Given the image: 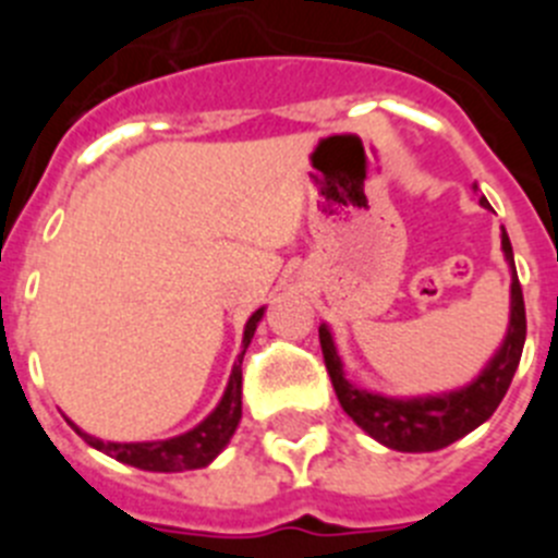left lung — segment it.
Returning <instances> with one entry per match:
<instances>
[{
    "mask_svg": "<svg viewBox=\"0 0 558 558\" xmlns=\"http://www.w3.org/2000/svg\"><path fill=\"white\" fill-rule=\"evenodd\" d=\"M481 204L489 206V201L481 198ZM502 251H506V259L514 268V254H511L506 231H502ZM318 338H322L324 363H327L340 408L357 422V427H363L368 436L377 438L379 445L391 447V450L433 452L452 445V441L475 430L477 425H483L502 402L511 386V377L520 366L522 347H525V302H522V288L514 270L511 274V324L500 352L492 357L489 366L483 368V374L472 386L461 388V391L441 393V397L391 399L360 391L343 377V363L335 352L329 329H318Z\"/></svg>",
    "mask_w": 558,
    "mask_h": 558,
    "instance_id": "obj_1",
    "label": "left lung"
}]
</instances>
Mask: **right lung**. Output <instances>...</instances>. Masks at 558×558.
<instances>
[{"label": "right lung", "mask_w": 558, "mask_h": 558, "mask_svg": "<svg viewBox=\"0 0 558 558\" xmlns=\"http://www.w3.org/2000/svg\"><path fill=\"white\" fill-rule=\"evenodd\" d=\"M265 310L259 307L245 324L243 332V352L236 357L234 368H231L229 386H226L223 399L220 405L209 413V416L201 422L198 427H192L190 433L175 438H167V441H136V445H117V441H100V438H92L88 433H81L88 445L95 450L106 452V456L117 458V461L128 463V466H136V470L147 472H184V470H201L206 463H211L218 458V452L229 445V438L234 436L236 425H240V416H243V354L248 349L251 338L256 332V324L263 318Z\"/></svg>", "instance_id": "1"}]
</instances>
